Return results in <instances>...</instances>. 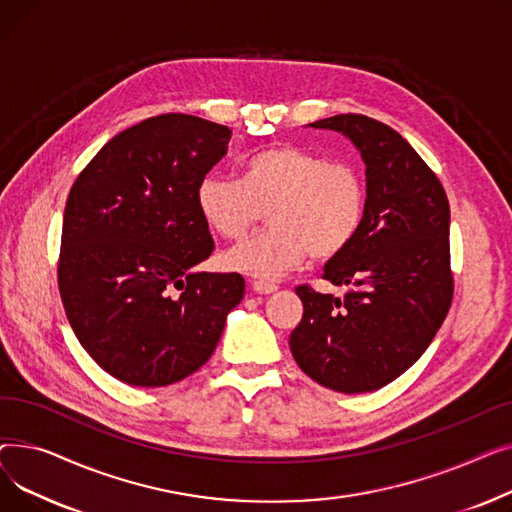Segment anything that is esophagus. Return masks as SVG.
<instances>
[{
    "mask_svg": "<svg viewBox=\"0 0 512 512\" xmlns=\"http://www.w3.org/2000/svg\"><path fill=\"white\" fill-rule=\"evenodd\" d=\"M251 288L259 294H272L278 290V286L274 282H265V280H253L251 282Z\"/></svg>",
    "mask_w": 512,
    "mask_h": 512,
    "instance_id": "esophagus-1",
    "label": "esophagus"
}]
</instances>
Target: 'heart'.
Masks as SVG:
<instances>
[{
  "instance_id": "obj_1",
  "label": "heart",
  "mask_w": 512,
  "mask_h": 512,
  "mask_svg": "<svg viewBox=\"0 0 512 512\" xmlns=\"http://www.w3.org/2000/svg\"><path fill=\"white\" fill-rule=\"evenodd\" d=\"M195 201L205 226L226 240H242L267 211L263 234L230 249L228 270L257 278H278L309 255L326 263L342 255L357 238L367 207V184L351 161L276 145L249 155L240 180L205 176Z\"/></svg>"
}]
</instances>
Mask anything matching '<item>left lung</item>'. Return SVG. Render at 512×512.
Returning a JSON list of instances; mask_svg holds the SVG:
<instances>
[{
  "instance_id": "1",
  "label": "left lung",
  "mask_w": 512,
  "mask_h": 512,
  "mask_svg": "<svg viewBox=\"0 0 512 512\" xmlns=\"http://www.w3.org/2000/svg\"><path fill=\"white\" fill-rule=\"evenodd\" d=\"M311 126L351 139L365 161L363 226L324 280L344 299L297 286L303 319L290 334L294 361L317 384L357 394L405 373L444 324L454 294L450 205L436 172L388 124L338 114Z\"/></svg>"
}]
</instances>
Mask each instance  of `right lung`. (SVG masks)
I'll return each instance as SVG.
<instances>
[{
    "label": "right lung",
    "instance_id": "obj_1",
    "mask_svg": "<svg viewBox=\"0 0 512 512\" xmlns=\"http://www.w3.org/2000/svg\"><path fill=\"white\" fill-rule=\"evenodd\" d=\"M230 137L197 116H153L107 141L70 188L60 297L78 342L124 384L195 373L242 301L240 274H191L215 247L195 191Z\"/></svg>",
    "mask_w": 512,
    "mask_h": 512
}]
</instances>
